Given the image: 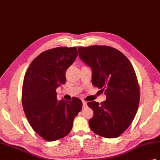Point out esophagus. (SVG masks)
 <instances>
[{
    "instance_id": "1",
    "label": "esophagus",
    "mask_w": 160,
    "mask_h": 160,
    "mask_svg": "<svg viewBox=\"0 0 160 160\" xmlns=\"http://www.w3.org/2000/svg\"><path fill=\"white\" fill-rule=\"evenodd\" d=\"M82 104H83V108H86L87 106V103L85 101H82Z\"/></svg>"
}]
</instances>
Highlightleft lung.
I'll use <instances>...</instances> for the list:
<instances>
[{
    "instance_id": "8db88e82",
    "label": "left lung",
    "mask_w": 160,
    "mask_h": 160,
    "mask_svg": "<svg viewBox=\"0 0 160 160\" xmlns=\"http://www.w3.org/2000/svg\"><path fill=\"white\" fill-rule=\"evenodd\" d=\"M81 60L92 69V84L105 91L106 100L89 102L93 110L89 127L96 134L117 138L134 118L140 102V87L128 58L120 51L107 46L78 47Z\"/></svg>"
}]
</instances>
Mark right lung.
I'll list each match as a JSON object with an SVG mask.
<instances>
[{
  "mask_svg": "<svg viewBox=\"0 0 160 160\" xmlns=\"http://www.w3.org/2000/svg\"><path fill=\"white\" fill-rule=\"evenodd\" d=\"M78 56L76 47H59L41 53L25 73L22 102L34 131L47 141H55L71 132L82 107L77 98L58 101L57 88L66 82L65 72Z\"/></svg>",
  "mask_w": 160,
  "mask_h": 160,
  "instance_id": "right-lung-1",
  "label": "right lung"
}]
</instances>
